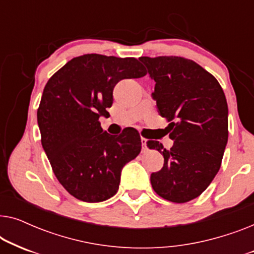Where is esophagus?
Listing matches in <instances>:
<instances>
[{"instance_id":"obj_1","label":"esophagus","mask_w":254,"mask_h":254,"mask_svg":"<svg viewBox=\"0 0 254 254\" xmlns=\"http://www.w3.org/2000/svg\"><path fill=\"white\" fill-rule=\"evenodd\" d=\"M141 142H142V150H147V140L144 137H141Z\"/></svg>"}]
</instances>
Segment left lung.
<instances>
[{
  "instance_id": "1",
  "label": "left lung",
  "mask_w": 254,
  "mask_h": 254,
  "mask_svg": "<svg viewBox=\"0 0 254 254\" xmlns=\"http://www.w3.org/2000/svg\"><path fill=\"white\" fill-rule=\"evenodd\" d=\"M155 79L152 93L159 114L169 124L170 150L158 141L147 145L164 157L151 173V186L163 199L185 203L210 185L221 168L228 142V104L210 72L182 57H141Z\"/></svg>"
}]
</instances>
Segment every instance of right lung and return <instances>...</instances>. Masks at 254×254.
<instances>
[{
  "instance_id": "1",
  "label": "right lung",
  "mask_w": 254,
  "mask_h": 254,
  "mask_svg": "<svg viewBox=\"0 0 254 254\" xmlns=\"http://www.w3.org/2000/svg\"><path fill=\"white\" fill-rule=\"evenodd\" d=\"M144 75L135 58L84 54L68 61L45 85L37 112L41 144L59 183L76 199H110L125 164L140 154L136 130L114 137L103 129L99 117L112 106L118 82Z\"/></svg>"
}]
</instances>
